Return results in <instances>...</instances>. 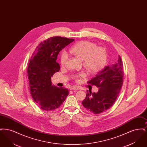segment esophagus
Here are the masks:
<instances>
[{"label": "esophagus", "instance_id": "obj_1", "mask_svg": "<svg viewBox=\"0 0 147 147\" xmlns=\"http://www.w3.org/2000/svg\"><path fill=\"white\" fill-rule=\"evenodd\" d=\"M70 90H79V88L77 87V86H72V87H71V88H70Z\"/></svg>", "mask_w": 147, "mask_h": 147}]
</instances>
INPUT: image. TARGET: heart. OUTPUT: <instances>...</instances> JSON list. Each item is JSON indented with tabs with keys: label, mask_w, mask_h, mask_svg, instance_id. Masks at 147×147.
Segmentation results:
<instances>
[{
	"label": "heart",
	"mask_w": 147,
	"mask_h": 147,
	"mask_svg": "<svg viewBox=\"0 0 147 147\" xmlns=\"http://www.w3.org/2000/svg\"><path fill=\"white\" fill-rule=\"evenodd\" d=\"M69 53L76 56L82 60L83 65L89 72L95 73L102 69L106 64L107 53L105 49L98 47L95 43L83 41L71 46L69 50ZM68 58V54L63 51L61 56V63L64 65ZM84 73H81L74 78L85 76Z\"/></svg>",
	"instance_id": "obj_1"
}]
</instances>
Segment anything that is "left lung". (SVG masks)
<instances>
[{"label":"left lung","mask_w":147,"mask_h":147,"mask_svg":"<svg viewBox=\"0 0 147 147\" xmlns=\"http://www.w3.org/2000/svg\"><path fill=\"white\" fill-rule=\"evenodd\" d=\"M123 67L120 56L115 64L106 66L96 76L88 82L98 88V92L87 91L82 101L85 108L94 114L109 109L119 95L123 82Z\"/></svg>","instance_id":"left-lung-1"}]
</instances>
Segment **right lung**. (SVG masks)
Instances as JSON below:
<instances>
[{"instance_id":"obj_1","label":"right lung","mask_w":147,"mask_h":147,"mask_svg":"<svg viewBox=\"0 0 147 147\" xmlns=\"http://www.w3.org/2000/svg\"><path fill=\"white\" fill-rule=\"evenodd\" d=\"M74 39L56 36L41 42L30 59L28 68L31 96L45 111H53L61 106L69 94L64 88L52 85L51 77L60 69L56 62L59 52Z\"/></svg>"}]
</instances>
